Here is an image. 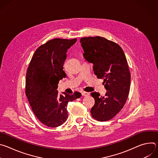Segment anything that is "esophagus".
Masks as SVG:
<instances>
[{"instance_id":"obj_1","label":"esophagus","mask_w":158,"mask_h":158,"mask_svg":"<svg viewBox=\"0 0 158 158\" xmlns=\"http://www.w3.org/2000/svg\"><path fill=\"white\" fill-rule=\"evenodd\" d=\"M82 95L83 96H89V93H87V92H82Z\"/></svg>"}]
</instances>
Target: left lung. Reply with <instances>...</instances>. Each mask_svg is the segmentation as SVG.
<instances>
[{
	"instance_id": "8db88e82",
	"label": "left lung",
	"mask_w": 158,
	"mask_h": 158,
	"mask_svg": "<svg viewBox=\"0 0 158 158\" xmlns=\"http://www.w3.org/2000/svg\"><path fill=\"white\" fill-rule=\"evenodd\" d=\"M80 42L84 58L93 63V71L99 79H104L107 92L104 96L94 92L95 100L91 113L99 121L113 118L124 107L130 89L131 74L127 59L119 45L100 37H87Z\"/></svg>"
}]
</instances>
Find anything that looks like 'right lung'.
Here are the masks:
<instances>
[{
    "label": "right lung",
    "mask_w": 158,
    "mask_h": 158,
    "mask_svg": "<svg viewBox=\"0 0 158 158\" xmlns=\"http://www.w3.org/2000/svg\"><path fill=\"white\" fill-rule=\"evenodd\" d=\"M77 39H54L39 46L34 52L26 74V95L37 118L43 124L56 127L67 118L69 102L79 98L81 94L62 93L58 94L60 79L66 77L63 66L66 52Z\"/></svg>",
    "instance_id": "right-lung-1"
}]
</instances>
